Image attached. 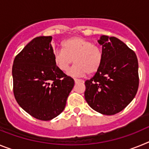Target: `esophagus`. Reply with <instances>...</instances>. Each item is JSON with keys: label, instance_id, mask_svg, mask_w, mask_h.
<instances>
[{"label": "esophagus", "instance_id": "34e87169", "mask_svg": "<svg viewBox=\"0 0 149 149\" xmlns=\"http://www.w3.org/2000/svg\"><path fill=\"white\" fill-rule=\"evenodd\" d=\"M74 82H75V84H77V83H80V82H84L83 80H81V79H77V78H74Z\"/></svg>", "mask_w": 149, "mask_h": 149}]
</instances>
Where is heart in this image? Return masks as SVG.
<instances>
[{
    "instance_id": "1",
    "label": "heart",
    "mask_w": 149,
    "mask_h": 149,
    "mask_svg": "<svg viewBox=\"0 0 149 149\" xmlns=\"http://www.w3.org/2000/svg\"><path fill=\"white\" fill-rule=\"evenodd\" d=\"M62 46L63 49L54 52L55 65L62 72H66L72 62L74 65L68 72L72 77L93 74L101 67L103 61L102 50L90 41L74 36L64 41Z\"/></svg>"
}]
</instances>
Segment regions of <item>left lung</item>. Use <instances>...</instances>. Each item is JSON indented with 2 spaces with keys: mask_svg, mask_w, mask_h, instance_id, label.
<instances>
[{
  "mask_svg": "<svg viewBox=\"0 0 149 149\" xmlns=\"http://www.w3.org/2000/svg\"><path fill=\"white\" fill-rule=\"evenodd\" d=\"M103 61L90 80L85 82L84 97L94 110L114 115L134 99L139 86L136 54L117 38L101 36Z\"/></svg>",
  "mask_w": 149,
  "mask_h": 149,
  "instance_id": "left-lung-1",
  "label": "left lung"
}]
</instances>
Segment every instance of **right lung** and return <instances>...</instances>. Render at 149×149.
I'll return each instance as SVG.
<instances>
[{
  "instance_id": "right-lung-1",
  "label": "right lung",
  "mask_w": 149,
  "mask_h": 149,
  "mask_svg": "<svg viewBox=\"0 0 149 149\" xmlns=\"http://www.w3.org/2000/svg\"><path fill=\"white\" fill-rule=\"evenodd\" d=\"M52 36L34 38L15 56L13 93L19 106L36 119L49 121L65 109L74 85L54 61Z\"/></svg>"
}]
</instances>
